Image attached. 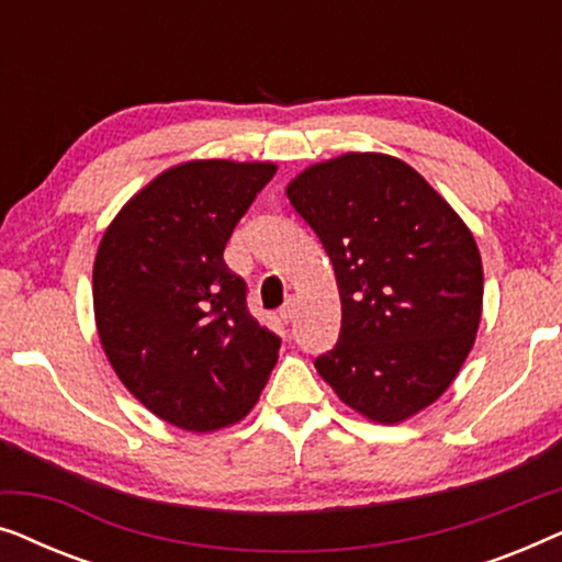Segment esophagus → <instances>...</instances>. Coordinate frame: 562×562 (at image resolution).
I'll return each instance as SVG.
<instances>
[{
	"mask_svg": "<svg viewBox=\"0 0 562 562\" xmlns=\"http://www.w3.org/2000/svg\"><path fill=\"white\" fill-rule=\"evenodd\" d=\"M291 317H294V302H291V299H289V302L279 310V319L283 322V325H289Z\"/></svg>",
	"mask_w": 562,
	"mask_h": 562,
	"instance_id": "1",
	"label": "esophagus"
}]
</instances>
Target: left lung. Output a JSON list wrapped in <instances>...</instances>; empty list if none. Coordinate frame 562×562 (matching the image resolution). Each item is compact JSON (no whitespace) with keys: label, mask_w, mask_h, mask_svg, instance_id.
<instances>
[{"label":"left lung","mask_w":562,"mask_h":562,"mask_svg":"<svg viewBox=\"0 0 562 562\" xmlns=\"http://www.w3.org/2000/svg\"><path fill=\"white\" fill-rule=\"evenodd\" d=\"M319 237L342 325L314 360L350 409L396 425L442 396L473 348L483 268L471 229L404 160L345 153L286 189Z\"/></svg>","instance_id":"8db88e82"}]
</instances>
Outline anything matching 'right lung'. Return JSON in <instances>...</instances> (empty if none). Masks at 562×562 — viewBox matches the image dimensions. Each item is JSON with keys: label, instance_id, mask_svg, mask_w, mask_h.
<instances>
[{"label": "right lung", "instance_id": "right-lung-1", "mask_svg": "<svg viewBox=\"0 0 562 562\" xmlns=\"http://www.w3.org/2000/svg\"><path fill=\"white\" fill-rule=\"evenodd\" d=\"M273 164L189 160L130 199L94 260V314L114 373L137 402L189 432L243 419L281 337L248 312L225 245Z\"/></svg>", "mask_w": 562, "mask_h": 562}]
</instances>
